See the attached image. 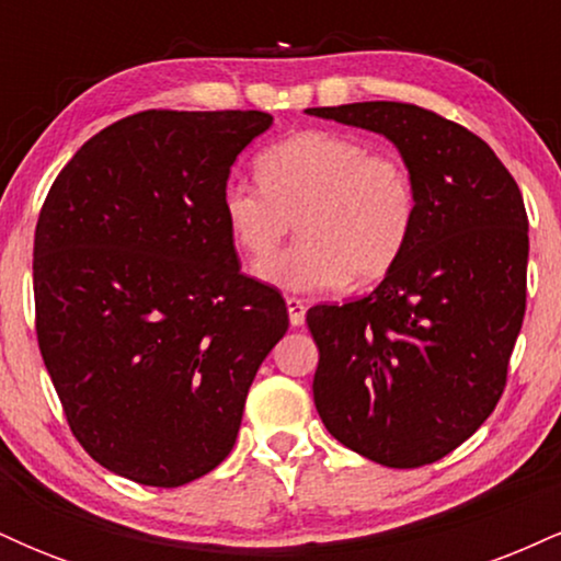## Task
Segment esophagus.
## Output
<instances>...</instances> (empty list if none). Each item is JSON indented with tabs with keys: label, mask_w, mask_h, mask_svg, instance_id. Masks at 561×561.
I'll return each mask as SVG.
<instances>
[{
	"label": "esophagus",
	"mask_w": 561,
	"mask_h": 561,
	"mask_svg": "<svg viewBox=\"0 0 561 561\" xmlns=\"http://www.w3.org/2000/svg\"><path fill=\"white\" fill-rule=\"evenodd\" d=\"M287 311H289V324L300 327L302 321H306V300H300V298H295V295H289V298H287Z\"/></svg>",
	"instance_id": "esophagus-1"
}]
</instances>
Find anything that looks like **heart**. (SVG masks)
<instances>
[{
    "instance_id": "b5f03b06",
    "label": "heart",
    "mask_w": 561,
    "mask_h": 561,
    "mask_svg": "<svg viewBox=\"0 0 561 561\" xmlns=\"http://www.w3.org/2000/svg\"><path fill=\"white\" fill-rule=\"evenodd\" d=\"M259 179L224 186L221 214L250 263L267 261L296 221L301 240L261 266L282 289L371 285L396 266L414 231L409 165L351 134H293L259 158Z\"/></svg>"
}]
</instances>
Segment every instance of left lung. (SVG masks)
<instances>
[{"label":"left lung","instance_id":"8db88e82","mask_svg":"<svg viewBox=\"0 0 561 561\" xmlns=\"http://www.w3.org/2000/svg\"><path fill=\"white\" fill-rule=\"evenodd\" d=\"M385 134L416 186V224L375 293L313 306L324 427L392 469L433 465L491 416L525 317L523 192L469 128L411 102L308 107Z\"/></svg>","mask_w":561,"mask_h":561}]
</instances>
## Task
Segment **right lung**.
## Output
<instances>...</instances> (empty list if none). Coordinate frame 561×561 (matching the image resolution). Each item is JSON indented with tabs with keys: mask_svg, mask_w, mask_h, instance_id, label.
<instances>
[{
	"mask_svg": "<svg viewBox=\"0 0 561 561\" xmlns=\"http://www.w3.org/2000/svg\"><path fill=\"white\" fill-rule=\"evenodd\" d=\"M261 111H145L57 173L34 234L36 337L70 433L111 472L179 488L229 456L287 306L240 272L221 214Z\"/></svg>",
	"mask_w": 561,
	"mask_h": 561,
	"instance_id": "1",
	"label": "right lung"
}]
</instances>
